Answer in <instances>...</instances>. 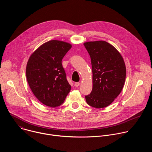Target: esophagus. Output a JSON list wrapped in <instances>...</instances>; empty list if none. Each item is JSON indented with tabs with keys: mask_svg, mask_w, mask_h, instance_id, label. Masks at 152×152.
<instances>
[{
	"mask_svg": "<svg viewBox=\"0 0 152 152\" xmlns=\"http://www.w3.org/2000/svg\"><path fill=\"white\" fill-rule=\"evenodd\" d=\"M79 85H80L79 82H75V86H76V87H78V86H79Z\"/></svg>",
	"mask_w": 152,
	"mask_h": 152,
	"instance_id": "esophagus-1",
	"label": "esophagus"
}]
</instances>
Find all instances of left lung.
Segmentation results:
<instances>
[{"instance_id":"1","label":"left lung","mask_w":152,"mask_h":152,"mask_svg":"<svg viewBox=\"0 0 152 152\" xmlns=\"http://www.w3.org/2000/svg\"><path fill=\"white\" fill-rule=\"evenodd\" d=\"M91 61L93 89L86 102L96 108L111 104L120 94L125 83L126 69L120 53L104 41L83 43Z\"/></svg>"}]
</instances>
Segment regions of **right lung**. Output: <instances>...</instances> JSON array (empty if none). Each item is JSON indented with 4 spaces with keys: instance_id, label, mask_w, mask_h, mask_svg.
Here are the masks:
<instances>
[{
    "instance_id": "obj_1",
    "label": "right lung",
    "mask_w": 152,
    "mask_h": 152,
    "mask_svg": "<svg viewBox=\"0 0 152 152\" xmlns=\"http://www.w3.org/2000/svg\"><path fill=\"white\" fill-rule=\"evenodd\" d=\"M72 47L67 42L50 40L28 59L26 75L29 87L38 100L48 106H60L71 90L61 62Z\"/></svg>"
}]
</instances>
